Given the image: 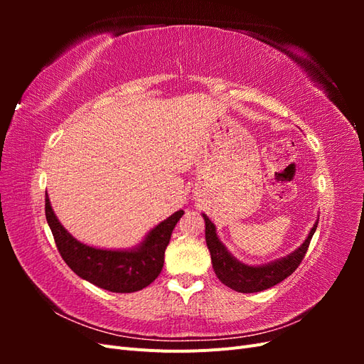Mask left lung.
<instances>
[{
	"mask_svg": "<svg viewBox=\"0 0 364 364\" xmlns=\"http://www.w3.org/2000/svg\"><path fill=\"white\" fill-rule=\"evenodd\" d=\"M203 218H205V226H206L205 229L206 246L209 249V253H211L213 267L217 278L225 285H228V287L240 293H257V291L267 290L273 287V285L284 281L287 277H290V274L299 267V264L302 262L318 223L316 222V225L310 230V234H308V238L304 241V245L296 252L290 253L287 258L270 262L267 266L252 267L237 261L232 255H230V253L226 250V247L222 245V241L218 240L214 223L205 214H203Z\"/></svg>",
	"mask_w": 364,
	"mask_h": 364,
	"instance_id": "8db88e82",
	"label": "left lung"
}]
</instances>
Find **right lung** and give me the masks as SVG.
Returning a JSON list of instances; mask_svg holds the SVG:
<instances>
[{
    "label": "right lung",
    "instance_id": "1",
    "mask_svg": "<svg viewBox=\"0 0 364 364\" xmlns=\"http://www.w3.org/2000/svg\"><path fill=\"white\" fill-rule=\"evenodd\" d=\"M183 211L164 220L135 250H103L73 238L54 215L46 193V217L63 261L80 278L114 293H134L158 278L171 232Z\"/></svg>",
    "mask_w": 364,
    "mask_h": 364
}]
</instances>
